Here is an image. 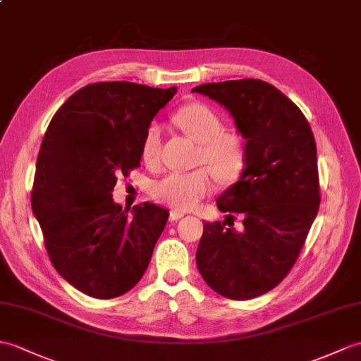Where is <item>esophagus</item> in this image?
Wrapping results in <instances>:
<instances>
[{
    "mask_svg": "<svg viewBox=\"0 0 361 361\" xmlns=\"http://www.w3.org/2000/svg\"><path fill=\"white\" fill-rule=\"evenodd\" d=\"M183 215H184L183 212H178V211H172V212H171V215H169V221H177V220H180V219H181Z\"/></svg>",
    "mask_w": 361,
    "mask_h": 361,
    "instance_id": "esophagus-1",
    "label": "esophagus"
}]
</instances>
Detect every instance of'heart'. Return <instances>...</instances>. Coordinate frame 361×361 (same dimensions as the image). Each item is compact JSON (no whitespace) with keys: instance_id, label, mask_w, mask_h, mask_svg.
<instances>
[{"instance_id":"b5f03b06","label":"heart","mask_w":361,"mask_h":361,"mask_svg":"<svg viewBox=\"0 0 361 361\" xmlns=\"http://www.w3.org/2000/svg\"><path fill=\"white\" fill-rule=\"evenodd\" d=\"M173 121L184 133L200 142L197 164L206 167L166 175L154 184L152 194L166 206L177 211H190L214 190L212 173L223 183L240 177L246 163V145L240 133L223 130L220 116L203 103L183 106L173 115ZM160 142V126L150 124L141 142V157L147 164L158 160Z\"/></svg>"}]
</instances>
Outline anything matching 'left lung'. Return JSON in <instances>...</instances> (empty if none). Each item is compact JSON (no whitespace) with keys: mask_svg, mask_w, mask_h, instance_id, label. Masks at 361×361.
Segmentation results:
<instances>
[{"mask_svg":"<svg viewBox=\"0 0 361 361\" xmlns=\"http://www.w3.org/2000/svg\"><path fill=\"white\" fill-rule=\"evenodd\" d=\"M192 92L221 104L246 140L245 169L216 198L228 216L204 223L198 271L226 298L263 295L294 266L320 206L314 133L300 109L266 81L206 82ZM232 213L242 215L241 231L225 228Z\"/></svg>","mask_w":361,"mask_h":361,"instance_id":"1","label":"left lung"}]
</instances>
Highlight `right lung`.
I'll return each instance as SVG.
<instances>
[{"label": "right lung", "instance_id": "obj_1", "mask_svg": "<svg viewBox=\"0 0 361 361\" xmlns=\"http://www.w3.org/2000/svg\"><path fill=\"white\" fill-rule=\"evenodd\" d=\"M177 94L129 81L94 82L58 109L37 160L32 211L54 267L94 298L130 290L146 272L169 212L152 203L121 209L116 177L140 166L154 116Z\"/></svg>", "mask_w": 361, "mask_h": 361}]
</instances>
